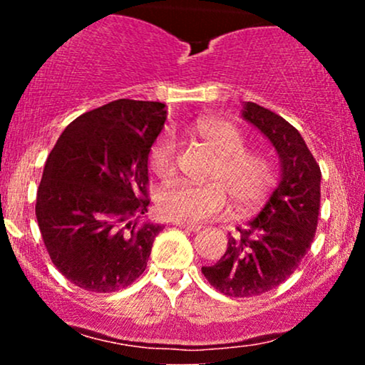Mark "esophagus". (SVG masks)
<instances>
[{
  "label": "esophagus",
  "mask_w": 365,
  "mask_h": 365,
  "mask_svg": "<svg viewBox=\"0 0 365 365\" xmlns=\"http://www.w3.org/2000/svg\"><path fill=\"white\" fill-rule=\"evenodd\" d=\"M177 226H178V228L187 230V232H199V230L202 228L200 225H185V223H177Z\"/></svg>",
  "instance_id": "34e87169"
}]
</instances>
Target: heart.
I'll list each match as a JSON object with an SVG mask.
<instances>
[{"mask_svg":"<svg viewBox=\"0 0 365 365\" xmlns=\"http://www.w3.org/2000/svg\"><path fill=\"white\" fill-rule=\"evenodd\" d=\"M190 132L207 145L216 159L207 171V185L175 182L158 194V211L166 220L195 225L221 216L228 207V195L238 209L262 202L276 183V168L266 154L247 150L244 133L230 121L202 116ZM178 145L170 133H163L149 153V166L159 178L177 171Z\"/></svg>","mask_w":365,"mask_h":365,"instance_id":"b5f03b06","label":"heart"}]
</instances>
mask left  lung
<instances>
[{"label":"left lung","mask_w":365,"mask_h":365,"mask_svg":"<svg viewBox=\"0 0 365 365\" xmlns=\"http://www.w3.org/2000/svg\"><path fill=\"white\" fill-rule=\"evenodd\" d=\"M244 118L257 127L282 159V180L266 206L237 235H230L223 257L202 274L228 297L266 293L290 278L311 249L321 206V170L293 125L255 103Z\"/></svg>","instance_id":"left-lung-1"}]
</instances>
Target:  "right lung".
I'll return each instance as SVG.
<instances>
[{
    "label": "right lung",
    "mask_w": 365,
    "mask_h": 365,
    "mask_svg": "<svg viewBox=\"0 0 365 365\" xmlns=\"http://www.w3.org/2000/svg\"><path fill=\"white\" fill-rule=\"evenodd\" d=\"M163 103L118 99L73 120L48 159L36 217L46 250L68 282L110 293L145 271L161 226L148 212V159L165 127Z\"/></svg>",
    "instance_id": "add662e5"
}]
</instances>
